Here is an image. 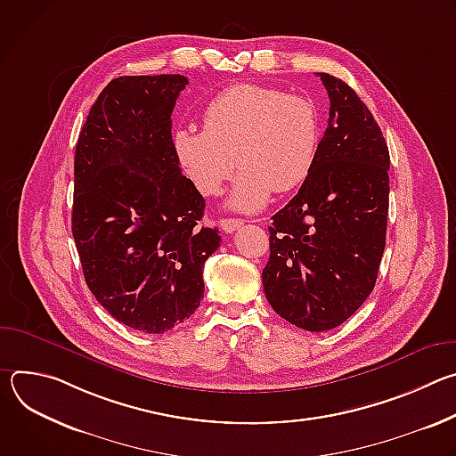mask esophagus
I'll return each instance as SVG.
<instances>
[{
    "label": "esophagus",
    "mask_w": 456,
    "mask_h": 456,
    "mask_svg": "<svg viewBox=\"0 0 456 456\" xmlns=\"http://www.w3.org/2000/svg\"><path fill=\"white\" fill-rule=\"evenodd\" d=\"M243 224H245V222H243L241 218H222L218 225H220V229H222V231H225V232H229V234H231V232L238 231Z\"/></svg>",
    "instance_id": "obj_1"
}]
</instances>
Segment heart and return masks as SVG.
Returning a JSON list of instances; mask_svg holds the SVG:
<instances>
[{
  "label": "heart",
  "mask_w": 456,
  "mask_h": 456,
  "mask_svg": "<svg viewBox=\"0 0 456 456\" xmlns=\"http://www.w3.org/2000/svg\"><path fill=\"white\" fill-rule=\"evenodd\" d=\"M321 120L315 104L301 95L259 85H234L204 110V129L175 132L180 166L206 197H216L241 167L227 199L231 209L256 213L273 192L301 185L317 159Z\"/></svg>",
  "instance_id": "b5f03b06"
}]
</instances>
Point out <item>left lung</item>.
<instances>
[{"label": "left lung", "instance_id": "obj_1", "mask_svg": "<svg viewBox=\"0 0 456 456\" xmlns=\"http://www.w3.org/2000/svg\"><path fill=\"white\" fill-rule=\"evenodd\" d=\"M329 92V127L296 197L273 216L262 273L278 315L308 332L339 327L371 294L386 245L389 151L361 97L317 74Z\"/></svg>", "mask_w": 456, "mask_h": 456}]
</instances>
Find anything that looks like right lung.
Returning <instances> with one entry per match:
<instances>
[{"instance_id":"1","label":"right lung","mask_w":456,"mask_h":456,"mask_svg":"<svg viewBox=\"0 0 456 456\" xmlns=\"http://www.w3.org/2000/svg\"><path fill=\"white\" fill-rule=\"evenodd\" d=\"M183 76H124L94 102L74 160L72 234L95 299L126 327L164 334L204 297L220 247L206 200L180 171L171 113Z\"/></svg>"}]
</instances>
